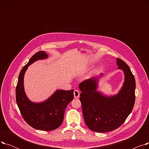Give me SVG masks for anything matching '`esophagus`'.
<instances>
[{"label": "esophagus", "mask_w": 149, "mask_h": 149, "mask_svg": "<svg viewBox=\"0 0 149 149\" xmlns=\"http://www.w3.org/2000/svg\"><path fill=\"white\" fill-rule=\"evenodd\" d=\"M74 95L75 98H78L80 96V92L78 90H75L74 92Z\"/></svg>", "instance_id": "obj_1"}]
</instances>
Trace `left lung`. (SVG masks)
I'll list each match as a JSON object with an SVG mask.
<instances>
[{
  "label": "left lung",
  "mask_w": 149,
  "mask_h": 149,
  "mask_svg": "<svg viewBox=\"0 0 149 149\" xmlns=\"http://www.w3.org/2000/svg\"><path fill=\"white\" fill-rule=\"evenodd\" d=\"M118 69L123 70L124 82L120 91L112 97L97 91V78L86 80L79 84L80 100L84 120L87 126L96 132H108L120 127L134 106L136 83L128 65L116 58Z\"/></svg>",
  "instance_id": "left-lung-1"
}]
</instances>
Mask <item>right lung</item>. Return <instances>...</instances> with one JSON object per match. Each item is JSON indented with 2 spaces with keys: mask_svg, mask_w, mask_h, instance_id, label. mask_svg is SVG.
I'll list each match as a JSON object with an SVG mask.
<instances>
[{
  "mask_svg": "<svg viewBox=\"0 0 149 149\" xmlns=\"http://www.w3.org/2000/svg\"><path fill=\"white\" fill-rule=\"evenodd\" d=\"M43 51L36 53L19 74L15 89L16 102L26 123L32 127L44 131L57 129L63 121L65 111L74 98V90H57L48 100L42 103L31 102L27 98L23 87V77L28 67L34 61L48 58Z\"/></svg>",
  "mask_w": 149,
  "mask_h": 149,
  "instance_id": "1",
  "label": "right lung"
}]
</instances>
